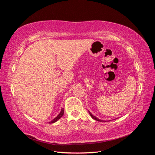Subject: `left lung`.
Listing matches in <instances>:
<instances>
[{
    "label": "left lung",
    "mask_w": 155,
    "mask_h": 155,
    "mask_svg": "<svg viewBox=\"0 0 155 155\" xmlns=\"http://www.w3.org/2000/svg\"><path fill=\"white\" fill-rule=\"evenodd\" d=\"M89 112V114H90V115H91V116L92 117V118L94 119V120H96V121H101V122H104V121H103V120H100V119H98L97 118H96V116H94L92 113H91L90 112Z\"/></svg>",
    "instance_id": "obj_1"
}]
</instances>
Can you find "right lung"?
Returning <instances> with one entry per match:
<instances>
[{
  "instance_id": "add662e5",
  "label": "right lung",
  "mask_w": 155,
  "mask_h": 155,
  "mask_svg": "<svg viewBox=\"0 0 155 155\" xmlns=\"http://www.w3.org/2000/svg\"><path fill=\"white\" fill-rule=\"evenodd\" d=\"M63 114H64V109L63 108V109H61V111L60 112V113L58 115V116L57 117H55V118L54 119V120H51V121H50V124H53V123H55V121H57L58 120H59L61 118V117L63 116Z\"/></svg>"
}]
</instances>
